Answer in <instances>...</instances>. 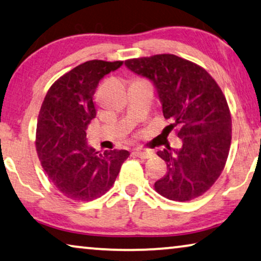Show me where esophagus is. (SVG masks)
Listing matches in <instances>:
<instances>
[{
    "mask_svg": "<svg viewBox=\"0 0 261 261\" xmlns=\"http://www.w3.org/2000/svg\"><path fill=\"white\" fill-rule=\"evenodd\" d=\"M135 153L138 155L139 158L142 159H146V158H151L153 157V152L150 150H142V149H136Z\"/></svg>",
    "mask_w": 261,
    "mask_h": 261,
    "instance_id": "1",
    "label": "esophagus"
}]
</instances>
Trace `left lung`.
Segmentation results:
<instances>
[{"label": "left lung", "instance_id": "obj_1", "mask_svg": "<svg viewBox=\"0 0 261 261\" xmlns=\"http://www.w3.org/2000/svg\"><path fill=\"white\" fill-rule=\"evenodd\" d=\"M125 67L154 85L171 129L178 125L181 146L158 151L168 172L154 182L171 200L199 197L220 176L231 145L232 122L226 98L210 73L171 54L134 58Z\"/></svg>", "mask_w": 261, "mask_h": 261}]
</instances>
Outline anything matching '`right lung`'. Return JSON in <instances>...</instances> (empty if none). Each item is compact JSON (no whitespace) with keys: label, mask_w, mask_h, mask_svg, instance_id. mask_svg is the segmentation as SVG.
<instances>
[{"label":"right lung","mask_w":261,"mask_h":261,"mask_svg":"<svg viewBox=\"0 0 261 261\" xmlns=\"http://www.w3.org/2000/svg\"><path fill=\"white\" fill-rule=\"evenodd\" d=\"M123 62L89 61L57 80L46 93L37 120L36 150L46 176L58 191L77 201L103 196L114 185L130 153H99L88 144L87 129L96 117L99 81Z\"/></svg>","instance_id":"right-lung-1"}]
</instances>
